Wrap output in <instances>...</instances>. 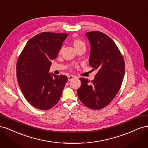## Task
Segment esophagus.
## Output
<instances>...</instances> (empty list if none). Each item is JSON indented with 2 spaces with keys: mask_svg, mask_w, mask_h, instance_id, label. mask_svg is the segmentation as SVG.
I'll return each instance as SVG.
<instances>
[{
  "mask_svg": "<svg viewBox=\"0 0 148 148\" xmlns=\"http://www.w3.org/2000/svg\"><path fill=\"white\" fill-rule=\"evenodd\" d=\"M75 78V76H73V75H69V76H68V80H69V82L71 81V79H73Z\"/></svg>",
  "mask_w": 148,
  "mask_h": 148,
  "instance_id": "esophagus-1",
  "label": "esophagus"
}]
</instances>
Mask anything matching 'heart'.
<instances>
[{
  "label": "heart",
  "instance_id": "1",
  "mask_svg": "<svg viewBox=\"0 0 148 148\" xmlns=\"http://www.w3.org/2000/svg\"><path fill=\"white\" fill-rule=\"evenodd\" d=\"M72 44H73V45L75 49H77L82 46H85L84 42L83 41H82L81 40L78 39H73L72 41Z\"/></svg>",
  "mask_w": 148,
  "mask_h": 148
}]
</instances>
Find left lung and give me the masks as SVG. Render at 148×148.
Returning <instances> with one entry per match:
<instances>
[{"label": "left lung", "instance_id": "left-lung-1", "mask_svg": "<svg viewBox=\"0 0 148 148\" xmlns=\"http://www.w3.org/2000/svg\"><path fill=\"white\" fill-rule=\"evenodd\" d=\"M85 34L91 47L89 64L97 73L92 82L79 78L82 84L77 95L89 108L99 110L110 103L118 93L125 75V62L117 46L108 36L99 31Z\"/></svg>", "mask_w": 148, "mask_h": 148}]
</instances>
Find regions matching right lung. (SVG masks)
<instances>
[{"mask_svg":"<svg viewBox=\"0 0 148 148\" xmlns=\"http://www.w3.org/2000/svg\"><path fill=\"white\" fill-rule=\"evenodd\" d=\"M66 33L42 32L31 38L16 63L18 83L26 99L38 109L54 106L68 81L65 75L49 73L51 61L56 59Z\"/></svg>","mask_w":148,"mask_h":148,"instance_id":"1","label":"right lung"}]
</instances>
